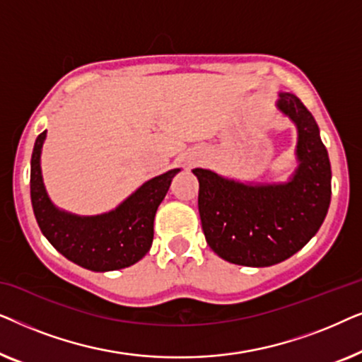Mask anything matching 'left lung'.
Here are the masks:
<instances>
[{
    "mask_svg": "<svg viewBox=\"0 0 362 362\" xmlns=\"http://www.w3.org/2000/svg\"><path fill=\"white\" fill-rule=\"evenodd\" d=\"M276 110L296 128L295 171L284 182H242L192 170L199 181L206 242L221 259L244 267L280 264L308 244L331 201V165L320 128L295 93L280 92Z\"/></svg>",
    "mask_w": 362,
    "mask_h": 362,
    "instance_id": "8db88e82",
    "label": "left lung"
}]
</instances>
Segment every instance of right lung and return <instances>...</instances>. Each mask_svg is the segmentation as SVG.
<instances>
[{"label":"right lung","instance_id":"1","mask_svg":"<svg viewBox=\"0 0 362 362\" xmlns=\"http://www.w3.org/2000/svg\"><path fill=\"white\" fill-rule=\"evenodd\" d=\"M46 133L36 138L31 158V202L44 237L66 259L92 272L120 270L141 260L153 244L158 206L181 168L143 182L115 209L97 216L72 214L59 209L44 186L41 153Z\"/></svg>","mask_w":362,"mask_h":362}]
</instances>
